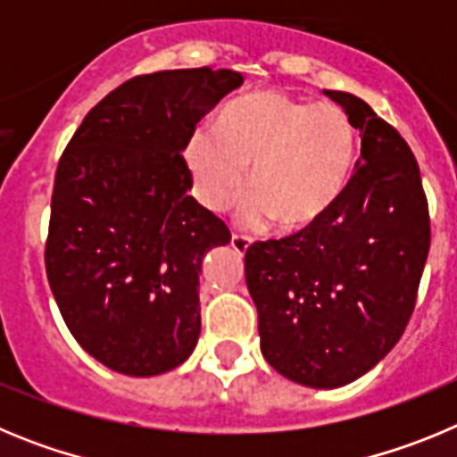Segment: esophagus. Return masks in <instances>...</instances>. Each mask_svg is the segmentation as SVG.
I'll return each mask as SVG.
<instances>
[{
  "label": "esophagus",
  "instance_id": "esophagus-1",
  "mask_svg": "<svg viewBox=\"0 0 457 457\" xmlns=\"http://www.w3.org/2000/svg\"><path fill=\"white\" fill-rule=\"evenodd\" d=\"M231 247L236 249L237 253H245L249 247H252V240H249L247 236H237V233H233V236H231Z\"/></svg>",
  "mask_w": 457,
  "mask_h": 457
}]
</instances>
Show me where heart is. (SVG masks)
<instances>
[{
    "label": "heart",
    "mask_w": 457,
    "mask_h": 457,
    "mask_svg": "<svg viewBox=\"0 0 457 457\" xmlns=\"http://www.w3.org/2000/svg\"><path fill=\"white\" fill-rule=\"evenodd\" d=\"M354 162L357 128L345 109L274 88L231 100L217 125H196L185 141L194 194L212 212L236 199L252 164L253 189L237 212L249 228L316 226L345 194Z\"/></svg>",
    "instance_id": "1"
}]
</instances>
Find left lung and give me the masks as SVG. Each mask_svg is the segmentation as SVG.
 I'll return each instance as SVG.
<instances>
[{
    "mask_svg": "<svg viewBox=\"0 0 457 457\" xmlns=\"http://www.w3.org/2000/svg\"><path fill=\"white\" fill-rule=\"evenodd\" d=\"M361 137L348 189L316 226L247 249L261 353L277 373L337 389L385 359L410 322L430 249L421 171L361 98L325 91Z\"/></svg>",
    "mask_w": 457,
    "mask_h": 457,
    "instance_id": "8db88e82",
    "label": "left lung"
}]
</instances>
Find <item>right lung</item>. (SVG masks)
I'll list each match as a JSON object with an SVG mask.
<instances>
[{
    "label": "right lung",
    "mask_w": 457,
    "mask_h": 457,
    "mask_svg": "<svg viewBox=\"0 0 457 457\" xmlns=\"http://www.w3.org/2000/svg\"><path fill=\"white\" fill-rule=\"evenodd\" d=\"M240 84V72L208 66L128 79L59 160L47 281L75 341L116 373H167L196 348L201 263L231 233L187 194L183 151Z\"/></svg>",
    "instance_id": "1"
}]
</instances>
